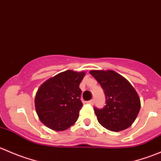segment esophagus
I'll list each match as a JSON object with an SVG mask.
<instances>
[{
  "instance_id": "1",
  "label": "esophagus",
  "mask_w": 161,
  "mask_h": 161,
  "mask_svg": "<svg viewBox=\"0 0 161 161\" xmlns=\"http://www.w3.org/2000/svg\"><path fill=\"white\" fill-rule=\"evenodd\" d=\"M87 103H89V104H93V103H94V100H89V101H87Z\"/></svg>"
}]
</instances>
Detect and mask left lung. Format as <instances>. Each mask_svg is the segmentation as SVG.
<instances>
[{
  "label": "left lung",
  "mask_w": 161,
  "mask_h": 161,
  "mask_svg": "<svg viewBox=\"0 0 161 161\" xmlns=\"http://www.w3.org/2000/svg\"><path fill=\"white\" fill-rule=\"evenodd\" d=\"M106 96L103 109L94 108L99 123L108 130L120 131L128 129L137 118L140 99L130 82L113 70H91Z\"/></svg>",
  "instance_id": "left-lung-1"
}]
</instances>
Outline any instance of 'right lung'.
<instances>
[{"instance_id":"obj_1","label":"right lung","mask_w":161,"mask_h":161,"mask_svg":"<svg viewBox=\"0 0 161 161\" xmlns=\"http://www.w3.org/2000/svg\"><path fill=\"white\" fill-rule=\"evenodd\" d=\"M85 75V71H64L39 87L35 108L44 125L53 131H64L76 122L82 107L79 84Z\"/></svg>"}]
</instances>
